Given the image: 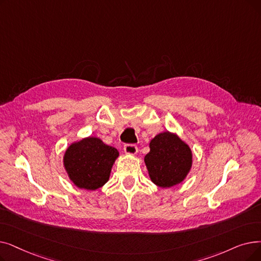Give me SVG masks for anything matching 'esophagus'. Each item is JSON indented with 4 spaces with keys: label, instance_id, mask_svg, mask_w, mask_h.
Wrapping results in <instances>:
<instances>
[{
    "label": "esophagus",
    "instance_id": "34e87169",
    "mask_svg": "<svg viewBox=\"0 0 261 261\" xmlns=\"http://www.w3.org/2000/svg\"><path fill=\"white\" fill-rule=\"evenodd\" d=\"M123 150L128 154H135L138 152V147L134 144H126L123 146Z\"/></svg>",
    "mask_w": 261,
    "mask_h": 261
}]
</instances>
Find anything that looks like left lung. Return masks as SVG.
Masks as SVG:
<instances>
[{
    "instance_id": "8db88e82",
    "label": "left lung",
    "mask_w": 261,
    "mask_h": 261,
    "mask_svg": "<svg viewBox=\"0 0 261 261\" xmlns=\"http://www.w3.org/2000/svg\"><path fill=\"white\" fill-rule=\"evenodd\" d=\"M145 164L151 181L161 188H171L182 181L192 166L190 147L177 135L163 132L150 142Z\"/></svg>"
}]
</instances>
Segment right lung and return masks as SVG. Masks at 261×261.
<instances>
[{"label": "right lung", "instance_id": "add662e5", "mask_svg": "<svg viewBox=\"0 0 261 261\" xmlns=\"http://www.w3.org/2000/svg\"><path fill=\"white\" fill-rule=\"evenodd\" d=\"M117 156L118 151L114 147L97 138H87L68 147L64 165L77 188L96 190L109 180Z\"/></svg>", "mask_w": 261, "mask_h": 261}]
</instances>
